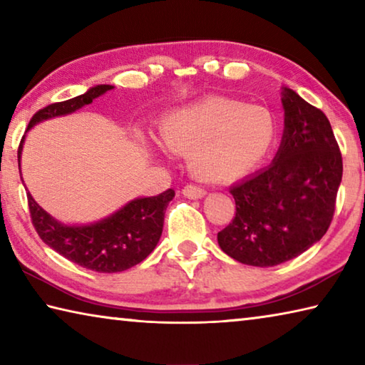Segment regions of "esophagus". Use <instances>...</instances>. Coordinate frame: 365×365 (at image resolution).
<instances>
[{
	"label": "esophagus",
	"instance_id": "obj_1",
	"mask_svg": "<svg viewBox=\"0 0 365 365\" xmlns=\"http://www.w3.org/2000/svg\"><path fill=\"white\" fill-rule=\"evenodd\" d=\"M182 193H183V196L190 197V200H200V197L206 195V190L202 187H197V185L190 183V185H185Z\"/></svg>",
	"mask_w": 365,
	"mask_h": 365
}]
</instances>
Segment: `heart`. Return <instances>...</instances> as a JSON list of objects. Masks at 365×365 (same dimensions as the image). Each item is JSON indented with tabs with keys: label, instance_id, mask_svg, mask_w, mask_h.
Returning <instances> with one entry per match:
<instances>
[{
	"label": "heart",
	"instance_id": "obj_1",
	"mask_svg": "<svg viewBox=\"0 0 365 365\" xmlns=\"http://www.w3.org/2000/svg\"><path fill=\"white\" fill-rule=\"evenodd\" d=\"M159 140L168 150L188 153V164L205 180L248 174L267 158L277 140L269 109L225 98H206L163 117Z\"/></svg>",
	"mask_w": 365,
	"mask_h": 365
}]
</instances>
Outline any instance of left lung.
<instances>
[{"label": "left lung", "instance_id": "1", "mask_svg": "<svg viewBox=\"0 0 365 365\" xmlns=\"http://www.w3.org/2000/svg\"><path fill=\"white\" fill-rule=\"evenodd\" d=\"M285 130L275 159L230 188L237 212L217 233L235 261L272 267L299 256L329 230L343 159L322 110L283 90Z\"/></svg>", "mask_w": 365, "mask_h": 365}]
</instances>
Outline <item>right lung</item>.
Wrapping results in <instances>:
<instances>
[{
  "mask_svg": "<svg viewBox=\"0 0 365 365\" xmlns=\"http://www.w3.org/2000/svg\"><path fill=\"white\" fill-rule=\"evenodd\" d=\"M110 88L113 85H96L85 95L53 103L36 110L29 122L27 130L41 120L73 113ZM22 141L24 138L17 150L19 170ZM174 196L175 191L169 188L156 196L133 200L110 217L91 225L59 224L36 205L30 193L27 195V202L35 230L49 248L85 269L114 274L145 261L156 248L163 233L165 209Z\"/></svg>",
  "mask_w": 365,
  "mask_h": 365,
  "instance_id": "right-lung-1",
  "label": "right lung"
}]
</instances>
